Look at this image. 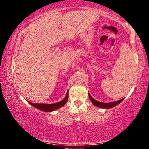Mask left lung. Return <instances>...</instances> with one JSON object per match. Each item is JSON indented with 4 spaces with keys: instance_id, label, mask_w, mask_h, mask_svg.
<instances>
[{
    "instance_id": "left-lung-1",
    "label": "left lung",
    "mask_w": 149,
    "mask_h": 149,
    "mask_svg": "<svg viewBox=\"0 0 149 149\" xmlns=\"http://www.w3.org/2000/svg\"><path fill=\"white\" fill-rule=\"evenodd\" d=\"M88 96H89V98H90L91 101L92 102V103L94 105H95V106H97L98 107H100V108H102V109L113 108V107H115L117 104L120 103V102H122L123 100V99H120V100H117V101H115V102H109V103H105V102H100L99 101H97V100H95L92 97H91V95L89 93H88Z\"/></svg>"
}]
</instances>
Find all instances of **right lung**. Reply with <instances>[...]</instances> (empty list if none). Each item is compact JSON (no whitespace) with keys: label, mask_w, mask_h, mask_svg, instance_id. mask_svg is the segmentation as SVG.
<instances>
[{"label":"right lung","mask_w":149,"mask_h":149,"mask_svg":"<svg viewBox=\"0 0 149 149\" xmlns=\"http://www.w3.org/2000/svg\"><path fill=\"white\" fill-rule=\"evenodd\" d=\"M68 91L67 93V95H66L65 98H64L63 100H62L61 101L56 102V103L54 104H40V103H33V102H29L30 104H31L32 106H33L35 108L40 110V111H46V112H51L53 111H55V110L61 108L63 106H64L66 103H67L68 100Z\"/></svg>","instance_id":"add662e5"}]
</instances>
